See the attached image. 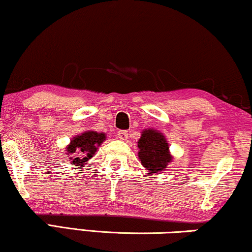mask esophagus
Returning <instances> with one entry per match:
<instances>
[{
	"label": "esophagus",
	"instance_id": "1",
	"mask_svg": "<svg viewBox=\"0 0 252 252\" xmlns=\"http://www.w3.org/2000/svg\"><path fill=\"white\" fill-rule=\"evenodd\" d=\"M118 139L123 140V141H126L127 139H128V133H127L126 130H119V132H118Z\"/></svg>",
	"mask_w": 252,
	"mask_h": 252
}]
</instances>
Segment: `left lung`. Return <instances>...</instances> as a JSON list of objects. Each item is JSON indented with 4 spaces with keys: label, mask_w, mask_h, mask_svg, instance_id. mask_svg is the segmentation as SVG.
<instances>
[{
    "label": "left lung",
    "mask_w": 252,
    "mask_h": 252,
    "mask_svg": "<svg viewBox=\"0 0 252 252\" xmlns=\"http://www.w3.org/2000/svg\"><path fill=\"white\" fill-rule=\"evenodd\" d=\"M139 147V159L143 167L148 171V174L155 175L163 173L173 160V156L170 153V144L163 133L155 128L143 129L141 137L137 141Z\"/></svg>",
    "instance_id": "left-lung-1"
}]
</instances>
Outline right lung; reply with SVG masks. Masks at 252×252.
<instances>
[{"label":"right lung","instance_id":"right-lung-1","mask_svg":"<svg viewBox=\"0 0 252 252\" xmlns=\"http://www.w3.org/2000/svg\"><path fill=\"white\" fill-rule=\"evenodd\" d=\"M105 140V133H98L96 130H87L75 135L65 148L68 160L75 167H84L87 161L95 156L98 147Z\"/></svg>","mask_w":252,"mask_h":252}]
</instances>
